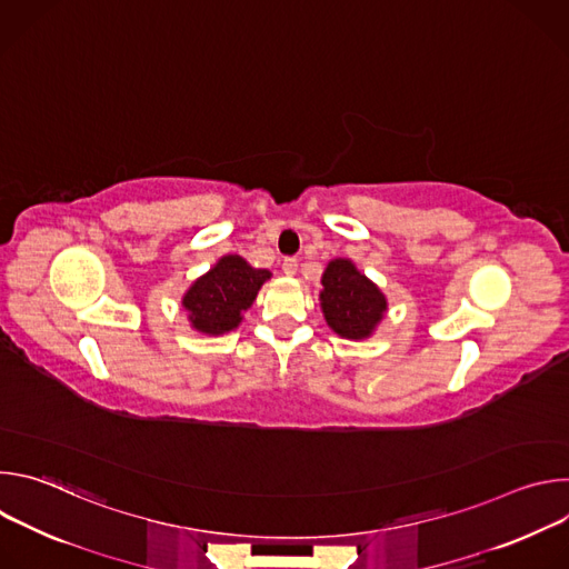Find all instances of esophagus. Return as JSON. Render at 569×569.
Instances as JSON below:
<instances>
[{"mask_svg": "<svg viewBox=\"0 0 569 569\" xmlns=\"http://www.w3.org/2000/svg\"><path fill=\"white\" fill-rule=\"evenodd\" d=\"M297 268H299V261H297L295 257H288V259H283V263H281V270H283L288 277H292V274L297 272Z\"/></svg>", "mask_w": 569, "mask_h": 569, "instance_id": "1", "label": "esophagus"}]
</instances>
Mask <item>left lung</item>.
<instances>
[{
    "instance_id": "8db88e82",
    "label": "left lung",
    "mask_w": 569,
    "mask_h": 569,
    "mask_svg": "<svg viewBox=\"0 0 569 569\" xmlns=\"http://www.w3.org/2000/svg\"><path fill=\"white\" fill-rule=\"evenodd\" d=\"M321 308L329 327L349 340L371 336L387 310L385 295L347 259L329 263L321 277Z\"/></svg>"
}]
</instances>
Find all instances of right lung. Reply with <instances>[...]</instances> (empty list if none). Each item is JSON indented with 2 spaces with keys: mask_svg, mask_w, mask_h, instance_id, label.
Listing matches in <instances>:
<instances>
[{
  "mask_svg": "<svg viewBox=\"0 0 569 569\" xmlns=\"http://www.w3.org/2000/svg\"><path fill=\"white\" fill-rule=\"evenodd\" d=\"M266 279L268 270H257L240 257H222L189 288L182 303L200 333L220 336L238 327L240 312L252 306Z\"/></svg>",
  "mask_w": 569,
  "mask_h": 569,
  "instance_id": "1",
  "label": "right lung"
}]
</instances>
